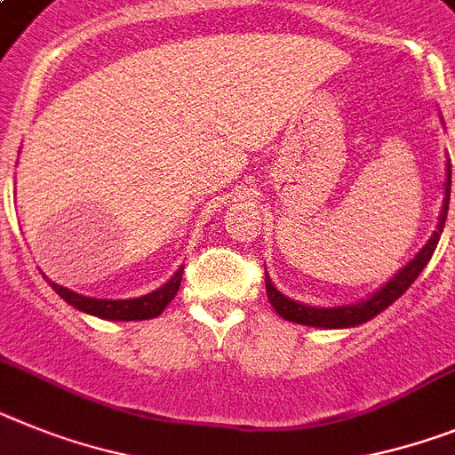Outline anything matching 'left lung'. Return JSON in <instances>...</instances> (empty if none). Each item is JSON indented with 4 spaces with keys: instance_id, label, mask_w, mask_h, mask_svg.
<instances>
[{
    "instance_id": "1",
    "label": "left lung",
    "mask_w": 455,
    "mask_h": 455,
    "mask_svg": "<svg viewBox=\"0 0 455 455\" xmlns=\"http://www.w3.org/2000/svg\"><path fill=\"white\" fill-rule=\"evenodd\" d=\"M449 197H451V163H446V197L444 204H442L440 213V223H437V230L430 236L428 243L421 248L417 253V258L401 269L398 274L391 278L382 290H378L375 294L361 301V304L352 306H336V308H313V306L299 304V301H292V299L283 297L274 285H271V278L265 274L267 283V297H269L271 306L283 320L297 322V324H306V327H320V329H345V327H356V324H363V322L372 320L375 315H379L384 308H389L395 299L403 297L407 292V287L417 281V275L421 274L423 267L428 265L430 258H433L435 248H437V242H440V235L444 230V220L446 212H449Z\"/></svg>"
}]
</instances>
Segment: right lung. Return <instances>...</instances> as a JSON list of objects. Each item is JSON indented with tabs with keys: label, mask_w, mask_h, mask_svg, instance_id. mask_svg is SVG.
Listing matches in <instances>:
<instances>
[{
	"label": "right lung",
	"mask_w": 455,
	"mask_h": 455,
	"mask_svg": "<svg viewBox=\"0 0 455 455\" xmlns=\"http://www.w3.org/2000/svg\"><path fill=\"white\" fill-rule=\"evenodd\" d=\"M181 274H184V267L174 271V275L168 283L154 292L145 294V297L138 299H94V297H83V294L73 292V290H66V287L57 285V283L48 281L54 292L64 299L66 304H71L73 308L89 313V315L103 317V320H116V322H131V320H151V317H158L165 310V306L170 304L177 294L181 285Z\"/></svg>",
	"instance_id": "obj_1"
}]
</instances>
